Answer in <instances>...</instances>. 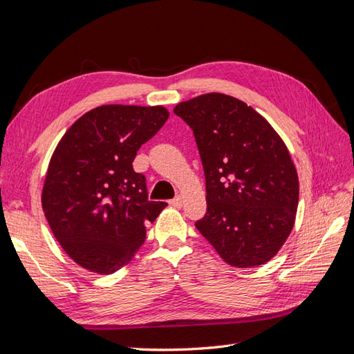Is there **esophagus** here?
Wrapping results in <instances>:
<instances>
[{"instance_id":"34e87169","label":"esophagus","mask_w":354,"mask_h":354,"mask_svg":"<svg viewBox=\"0 0 354 354\" xmlns=\"http://www.w3.org/2000/svg\"><path fill=\"white\" fill-rule=\"evenodd\" d=\"M169 205L174 207V208H181V207H183V199H181L180 196H177V198H174V199H171V201H169Z\"/></svg>"}]
</instances>
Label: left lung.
<instances>
[{
  "label": "left lung",
  "instance_id": "8db88e82",
  "mask_svg": "<svg viewBox=\"0 0 354 354\" xmlns=\"http://www.w3.org/2000/svg\"><path fill=\"white\" fill-rule=\"evenodd\" d=\"M195 134L207 185V214L195 226L227 264H264L288 239L298 176L281 136L245 102L208 93L174 108Z\"/></svg>",
  "mask_w": 354,
  "mask_h": 354
}]
</instances>
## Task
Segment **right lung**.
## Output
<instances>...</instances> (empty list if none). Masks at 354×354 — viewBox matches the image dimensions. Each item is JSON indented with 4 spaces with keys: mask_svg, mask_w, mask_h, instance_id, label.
I'll list each match as a JSON object with an SVG mask.
<instances>
[{
    "mask_svg": "<svg viewBox=\"0 0 354 354\" xmlns=\"http://www.w3.org/2000/svg\"><path fill=\"white\" fill-rule=\"evenodd\" d=\"M164 106H99L75 121L50 159L41 203L50 229L84 269L111 274L131 261L167 203L147 199L137 151L160 130Z\"/></svg>",
    "mask_w": 354,
    "mask_h": 354,
    "instance_id": "obj_1",
    "label": "right lung"
}]
</instances>
